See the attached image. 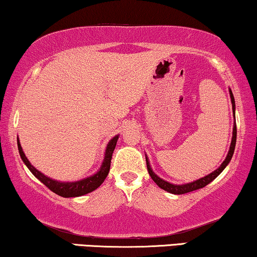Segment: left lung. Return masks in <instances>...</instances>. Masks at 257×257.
Masks as SVG:
<instances>
[{"label":"left lung","instance_id":"obj_1","mask_svg":"<svg viewBox=\"0 0 257 257\" xmlns=\"http://www.w3.org/2000/svg\"><path fill=\"white\" fill-rule=\"evenodd\" d=\"M229 94H230L231 106H233V113H234V119H235V99H234L233 92H231L230 89H229ZM235 145H236V121L234 120L233 137H231L230 147H229V151H228V153H227L226 159L223 160V163L221 164L220 166L217 167L215 171L212 172V173H209L208 175H206V177L200 178V179H198V180H194V181H192V182H188V184H182V185L171 184V182L164 180V179H161L160 177H158V175L154 173L153 170H152V167H151V165H150L149 158H147V156L145 154L146 164H147V171H149V173L151 175V178L153 179V181L156 182V184L159 186L160 188H163L164 191H166L168 193H172V194H185V193L193 192V191H196V189H200V188L205 187V186L208 185L209 182H212L216 177H219V175L221 174V172H222L224 168L227 167V165L229 164V161L231 160V157H233V154H234Z\"/></svg>","mask_w":257,"mask_h":257}]
</instances>
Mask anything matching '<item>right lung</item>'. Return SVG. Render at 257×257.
<instances>
[{"label":"right lung","mask_w":257,"mask_h":257,"mask_svg":"<svg viewBox=\"0 0 257 257\" xmlns=\"http://www.w3.org/2000/svg\"><path fill=\"white\" fill-rule=\"evenodd\" d=\"M118 138L119 135L114 136L113 138L108 142L106 145V150H105L104 160L100 165L99 170H98L94 174L90 175V177L80 179V180L77 181H58L43 174L42 172L36 170V168L30 164V161L28 160V158L26 157V154H24L22 150V146H21L19 138H17V146H19L21 159L23 160V163L26 164V166L28 168H29V171L42 182V184H44L50 191L56 193V194H58L59 196H63V198H76V196H82L87 194V193H91L103 184L104 180L107 177L108 172H110L112 153H113L114 147L117 145Z\"/></svg>","instance_id":"obj_1"}]
</instances>
